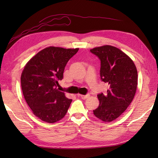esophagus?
Listing matches in <instances>:
<instances>
[{"mask_svg":"<svg viewBox=\"0 0 158 158\" xmlns=\"http://www.w3.org/2000/svg\"><path fill=\"white\" fill-rule=\"evenodd\" d=\"M78 96H80V97H81V98L82 99H86L87 98H88V97H89V94H86V95H81V94H79Z\"/></svg>","mask_w":158,"mask_h":158,"instance_id":"esophagus-1","label":"esophagus"}]
</instances>
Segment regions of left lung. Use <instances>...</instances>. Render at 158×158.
I'll return each instance as SVG.
<instances>
[{
    "label": "left lung",
    "mask_w": 158,
    "mask_h": 158,
    "mask_svg": "<svg viewBox=\"0 0 158 158\" xmlns=\"http://www.w3.org/2000/svg\"><path fill=\"white\" fill-rule=\"evenodd\" d=\"M100 60L102 81L109 88L98 94L99 106L94 115L103 122H111L125 111L135 97L138 73L135 63L115 47L104 45L90 49Z\"/></svg>",
    "instance_id": "left-lung-1"
}]
</instances>
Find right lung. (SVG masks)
I'll return each mask as SVG.
<instances>
[{
    "instance_id": "obj_1",
    "label": "right lung",
    "mask_w": 158,
    "mask_h": 158,
    "mask_svg": "<svg viewBox=\"0 0 158 158\" xmlns=\"http://www.w3.org/2000/svg\"><path fill=\"white\" fill-rule=\"evenodd\" d=\"M79 49L49 47L26 64L21 75L23 96L34 115L43 122L54 123L62 119L71 99L57 89L69 60Z\"/></svg>"
}]
</instances>
